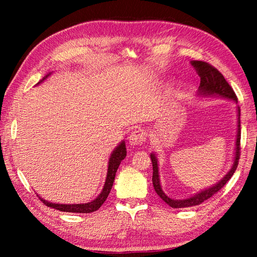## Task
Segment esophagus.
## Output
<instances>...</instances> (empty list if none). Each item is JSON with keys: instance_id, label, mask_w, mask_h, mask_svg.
<instances>
[{"instance_id": "1", "label": "esophagus", "mask_w": 257, "mask_h": 257, "mask_svg": "<svg viewBox=\"0 0 257 257\" xmlns=\"http://www.w3.org/2000/svg\"><path fill=\"white\" fill-rule=\"evenodd\" d=\"M146 137L147 133L144 129H137L129 136V144L132 146H141L146 141Z\"/></svg>"}]
</instances>
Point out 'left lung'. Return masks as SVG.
Listing matches in <instances>:
<instances>
[{"mask_svg": "<svg viewBox=\"0 0 257 257\" xmlns=\"http://www.w3.org/2000/svg\"><path fill=\"white\" fill-rule=\"evenodd\" d=\"M192 66L196 69L199 76H200V94L201 95H219L224 98H228V99H233L237 101V97L234 92L233 88L230 86V84L225 80L224 76H223L219 70H217L214 66H212L209 63L202 62V61H193ZM151 162L152 167H154V173H152V183H154V188L156 190L157 194L166 202L167 204L170 205L173 209H180V207H189L199 205L202 202L210 199L212 195L219 192V191L224 187L226 182L232 178V176L235 172L236 168L238 166L239 156H241V122H239V108H238V124H237V136H236V148H235V158H234L233 167L226 176L223 178L221 181L213 185L212 188L206 189L202 192L195 194L192 198L184 199V200H173L170 199L166 193L163 192L160 185V179H159V172H158V162L157 158L154 154H151Z\"/></svg>", "mask_w": 257, "mask_h": 257, "instance_id": "obj_1", "label": "left lung"}]
</instances>
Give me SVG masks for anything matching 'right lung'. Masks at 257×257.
<instances>
[{
  "label": "right lung",
  "mask_w": 257,
  "mask_h": 257,
  "mask_svg": "<svg viewBox=\"0 0 257 257\" xmlns=\"http://www.w3.org/2000/svg\"><path fill=\"white\" fill-rule=\"evenodd\" d=\"M46 77L43 78V80H44ZM125 155H127L125 145H124V143H121L117 147L116 150L112 152L110 159H109L107 179H106L105 185H103L101 193L98 195L97 199H95L92 202H89V203H85V204H55V203H51V202H47L43 199H41V201H43V203H44L46 206L53 207V209H56V210H59L62 212L91 213V212L97 211L103 204V202L106 201L107 196L109 195V192H110L113 181H114V177H116V172L118 170V167L120 165V162H121V160L124 159Z\"/></svg>",
  "instance_id": "1"
}]
</instances>
